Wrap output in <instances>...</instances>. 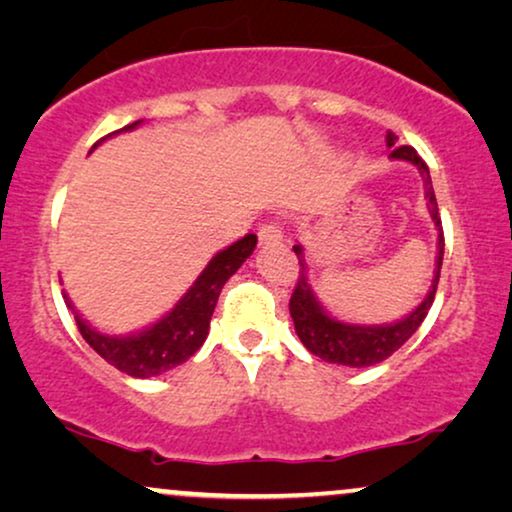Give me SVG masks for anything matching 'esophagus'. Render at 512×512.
I'll return each instance as SVG.
<instances>
[{
  "label": "esophagus",
  "mask_w": 512,
  "mask_h": 512,
  "mask_svg": "<svg viewBox=\"0 0 512 512\" xmlns=\"http://www.w3.org/2000/svg\"><path fill=\"white\" fill-rule=\"evenodd\" d=\"M258 240H261L263 247H270V244H279L284 240V230L277 221L263 223L261 230H258Z\"/></svg>",
  "instance_id": "esophagus-1"
}]
</instances>
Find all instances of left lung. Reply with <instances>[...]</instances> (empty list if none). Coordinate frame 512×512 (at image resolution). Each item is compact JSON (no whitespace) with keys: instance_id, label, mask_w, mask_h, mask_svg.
I'll return each instance as SVG.
<instances>
[{"instance_id":"1","label":"left lung","mask_w":512,"mask_h":512,"mask_svg":"<svg viewBox=\"0 0 512 512\" xmlns=\"http://www.w3.org/2000/svg\"><path fill=\"white\" fill-rule=\"evenodd\" d=\"M387 146L391 149L389 158L405 160L412 163L422 174L424 179V193H426V207L433 223L438 230V256H436V272H433L431 289L426 293V298L412 310L408 317L394 321V324H380V326H366V324H347L331 317L324 310V305L319 303V298L314 296L310 277H307V263L303 247L296 244L293 251L298 256V284L293 289V296L289 300V312L296 326V333L303 345L310 349L314 356L324 359L328 363H340V366L349 368H368L375 366L384 359H389L398 347H403L405 342L412 338V333L422 326V321L429 314L433 298H436L438 279H440V265H443L445 254V237H443V223H440L438 214V202L433 195V184L429 167L422 158L417 156V151L412 146H398V137L394 132H387Z\"/></svg>"}]
</instances>
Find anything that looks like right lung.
Wrapping results in <instances>:
<instances>
[{
  "instance_id": "add662e5",
  "label": "right lung",
  "mask_w": 512,
  "mask_h": 512,
  "mask_svg": "<svg viewBox=\"0 0 512 512\" xmlns=\"http://www.w3.org/2000/svg\"><path fill=\"white\" fill-rule=\"evenodd\" d=\"M139 121L125 128L111 132L118 135L123 130H135ZM107 135V137H111ZM107 137H102L104 142ZM97 142V144H100ZM95 144V146H97ZM93 146V149H95ZM258 237L254 233L244 235L242 240L230 244L223 251H219L212 261L207 263V268L200 272V277L195 279V284L188 289L177 305L172 307V312H167L165 317H160L156 324L144 328L139 333L130 335H104L81 319V314L74 310L72 300L65 296V303L69 310L74 312L76 326L83 340L102 356L104 361L121 370V373L130 377H153L163 375L165 370H172L179 363L191 359V356L202 347V342L207 340L209 333V321H212L216 300L223 284L235 275L237 268L247 261L251 251L256 249Z\"/></svg>"
}]
</instances>
